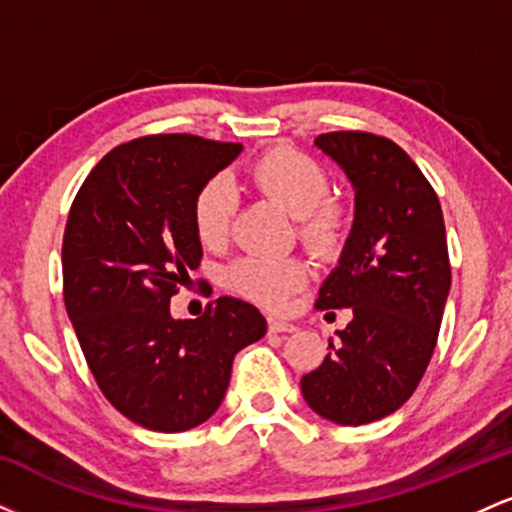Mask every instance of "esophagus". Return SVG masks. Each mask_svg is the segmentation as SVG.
Wrapping results in <instances>:
<instances>
[{"instance_id": "34e87169", "label": "esophagus", "mask_w": 512, "mask_h": 512, "mask_svg": "<svg viewBox=\"0 0 512 512\" xmlns=\"http://www.w3.org/2000/svg\"><path fill=\"white\" fill-rule=\"evenodd\" d=\"M298 327L293 325V322H286V320H279V317H269V332L274 334H284V332H296Z\"/></svg>"}]
</instances>
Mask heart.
<instances>
[{
	"label": "heart",
	"mask_w": 512,
	"mask_h": 512,
	"mask_svg": "<svg viewBox=\"0 0 512 512\" xmlns=\"http://www.w3.org/2000/svg\"><path fill=\"white\" fill-rule=\"evenodd\" d=\"M255 187L279 202L298 219V236L317 257H334L344 248L349 214L330 199V175L315 158L276 146L250 166ZM238 211V190L226 173L211 175L192 202L197 238L207 248H219L231 233ZM308 281V269L298 257H240L226 269V284L240 296L264 305H281Z\"/></svg>",
	"instance_id": "obj_1"
}]
</instances>
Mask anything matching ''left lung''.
Returning a JSON list of instances; mask_svg holds the SVG:
<instances>
[{"instance_id":"8db88e82","label":"left lung","mask_w":512,"mask_h":512,"mask_svg":"<svg viewBox=\"0 0 512 512\" xmlns=\"http://www.w3.org/2000/svg\"><path fill=\"white\" fill-rule=\"evenodd\" d=\"M315 146L356 192L354 226L315 305L354 317L301 390L322 419L363 426L397 411L424 378L450 291L448 240L436 190L395 142L330 132Z\"/></svg>"}]
</instances>
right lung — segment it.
Returning a JSON list of instances; mask_svg holds the SVG:
<instances>
[{"label": "right lung", "mask_w": 512, "mask_h": 512, "mask_svg": "<svg viewBox=\"0 0 512 512\" xmlns=\"http://www.w3.org/2000/svg\"><path fill=\"white\" fill-rule=\"evenodd\" d=\"M243 146L151 134L101 158L76 192L62 243L64 305L88 368L113 407L161 433L209 419L233 358L267 332L255 305L221 296L197 320L170 298L199 267L192 202Z\"/></svg>", "instance_id": "obj_1"}]
</instances>
